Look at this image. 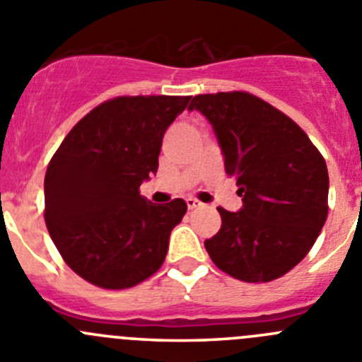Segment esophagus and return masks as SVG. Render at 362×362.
Instances as JSON below:
<instances>
[{
    "mask_svg": "<svg viewBox=\"0 0 362 362\" xmlns=\"http://www.w3.org/2000/svg\"><path fill=\"white\" fill-rule=\"evenodd\" d=\"M185 204H187V209H191V211H192V209H198V207H202V205H204L202 202H198L197 198H187V200H185Z\"/></svg>",
    "mask_w": 362,
    "mask_h": 362,
    "instance_id": "1",
    "label": "esophagus"
}]
</instances>
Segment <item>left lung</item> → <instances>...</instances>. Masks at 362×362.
Wrapping results in <instances>:
<instances>
[{"label": "left lung", "instance_id": "1", "mask_svg": "<svg viewBox=\"0 0 362 362\" xmlns=\"http://www.w3.org/2000/svg\"><path fill=\"white\" fill-rule=\"evenodd\" d=\"M243 207H219L221 228L205 241L212 262L245 282H269L295 268L325 225L329 171L305 132L253 94H198Z\"/></svg>", "mask_w": 362, "mask_h": 362}]
</instances>
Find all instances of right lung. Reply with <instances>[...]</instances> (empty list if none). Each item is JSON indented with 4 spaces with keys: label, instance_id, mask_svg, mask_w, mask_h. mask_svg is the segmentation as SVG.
<instances>
[{
    "label": "right lung",
    "instance_id": "add662e5",
    "mask_svg": "<svg viewBox=\"0 0 362 362\" xmlns=\"http://www.w3.org/2000/svg\"><path fill=\"white\" fill-rule=\"evenodd\" d=\"M191 96H119L74 124L44 178L46 227L66 264L105 289L153 275L168 253L184 200L157 205L139 194L157 173L165 130Z\"/></svg>",
    "mask_w": 362,
    "mask_h": 362
}]
</instances>
